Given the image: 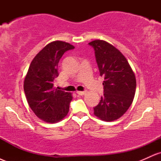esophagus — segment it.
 Wrapping results in <instances>:
<instances>
[{
    "instance_id": "34e87169",
    "label": "esophagus",
    "mask_w": 161,
    "mask_h": 161,
    "mask_svg": "<svg viewBox=\"0 0 161 161\" xmlns=\"http://www.w3.org/2000/svg\"><path fill=\"white\" fill-rule=\"evenodd\" d=\"M77 93V95H81V96H82V95H85L86 94V91H84V92H76Z\"/></svg>"
}]
</instances>
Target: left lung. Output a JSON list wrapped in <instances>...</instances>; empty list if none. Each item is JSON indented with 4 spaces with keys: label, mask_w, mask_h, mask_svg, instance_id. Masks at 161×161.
<instances>
[{
    "label": "left lung",
    "mask_w": 161,
    "mask_h": 161,
    "mask_svg": "<svg viewBox=\"0 0 161 161\" xmlns=\"http://www.w3.org/2000/svg\"><path fill=\"white\" fill-rule=\"evenodd\" d=\"M88 45L95 50L100 75L104 78V94L94 108V114L104 121L116 120L133 101L136 76L125 57L114 46L103 40H95Z\"/></svg>",
    "instance_id": "8db88e82"
}]
</instances>
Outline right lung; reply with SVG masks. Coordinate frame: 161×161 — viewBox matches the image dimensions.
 <instances>
[{"mask_svg": "<svg viewBox=\"0 0 161 161\" xmlns=\"http://www.w3.org/2000/svg\"><path fill=\"white\" fill-rule=\"evenodd\" d=\"M74 46L61 41L47 45L33 59L24 80L28 104L38 118L47 123L60 121L67 115L71 93L53 88L58 64L64 53Z\"/></svg>", "mask_w": 161, "mask_h": 161, "instance_id": "obj_1", "label": "right lung"}]
</instances>
